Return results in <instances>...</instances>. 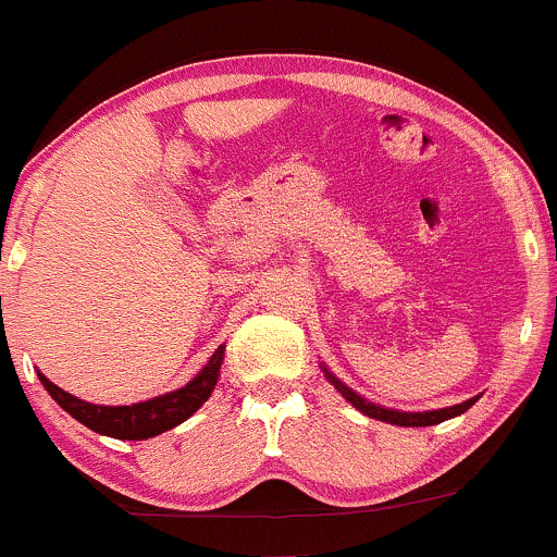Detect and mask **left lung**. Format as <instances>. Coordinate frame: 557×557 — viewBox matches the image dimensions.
Segmentation results:
<instances>
[{"mask_svg":"<svg viewBox=\"0 0 557 557\" xmlns=\"http://www.w3.org/2000/svg\"><path fill=\"white\" fill-rule=\"evenodd\" d=\"M321 372H324L326 381H330L332 386H335L337 392L343 394V399H348V403L357 407L359 412H364L367 418H375V421L394 423V426H434V423H443V421H448V418L461 416V412H467L469 407H472L480 399V394H478V397H469L467 403H458V405H450V407H440V410H423V412L394 410V407L375 405V403H370V399L359 397V394L354 392V388H348L346 383L341 381V377L332 375V372L326 370L324 362H321Z\"/></svg>","mask_w":557,"mask_h":557,"instance_id":"left-lung-1","label":"left lung"}]
</instances>
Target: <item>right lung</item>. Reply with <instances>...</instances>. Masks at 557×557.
<instances>
[{"label":"right lung","mask_w":557,"mask_h":557,"mask_svg":"<svg viewBox=\"0 0 557 557\" xmlns=\"http://www.w3.org/2000/svg\"><path fill=\"white\" fill-rule=\"evenodd\" d=\"M222 362H225V346L216 348V351L211 354L209 362L203 364V370H200L193 381H187L182 388L134 405L85 403V399L74 397V394L55 386L53 381H48L39 370L37 377L45 386V392L64 407L69 416L77 418L83 426L94 429L96 434H104V437L114 440H150L169 432V429L180 426L182 421H187V418L211 397L216 381H220Z\"/></svg>","instance_id":"add662e5"}]
</instances>
